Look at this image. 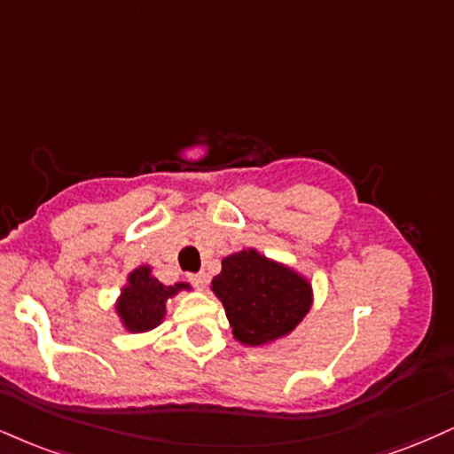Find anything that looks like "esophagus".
I'll return each mask as SVG.
<instances>
[{"label": "esophagus", "mask_w": 454, "mask_h": 454, "mask_svg": "<svg viewBox=\"0 0 454 454\" xmlns=\"http://www.w3.org/2000/svg\"><path fill=\"white\" fill-rule=\"evenodd\" d=\"M188 281L192 283L196 289H205L207 275H205V272H194V275H188Z\"/></svg>", "instance_id": "obj_1"}]
</instances>
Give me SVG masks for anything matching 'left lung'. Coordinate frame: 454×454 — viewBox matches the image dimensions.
I'll list each match as a JSON object with an SVG mask.
<instances>
[{"mask_svg":"<svg viewBox=\"0 0 454 454\" xmlns=\"http://www.w3.org/2000/svg\"><path fill=\"white\" fill-rule=\"evenodd\" d=\"M211 292L223 304L234 340L245 347H266L292 334L313 307L307 277L254 247L222 260Z\"/></svg>","mask_w":454,"mask_h":454,"instance_id":"obj_1","label":"left lung"}]
</instances>
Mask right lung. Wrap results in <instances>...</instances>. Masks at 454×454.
Returning a JSON list of instances; mask_svg holds the SVG:
<instances>
[{"instance_id":"add662e5","label":"right lung","mask_w":454,"mask_h":454,"mask_svg":"<svg viewBox=\"0 0 454 454\" xmlns=\"http://www.w3.org/2000/svg\"><path fill=\"white\" fill-rule=\"evenodd\" d=\"M179 292H192V287L190 283L165 286L156 279L150 264H141L129 272L114 309L124 330L130 334H144L162 324L167 315V302Z\"/></svg>"}]
</instances>
